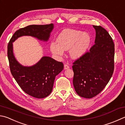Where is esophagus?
<instances>
[{"mask_svg":"<svg viewBox=\"0 0 125 125\" xmlns=\"http://www.w3.org/2000/svg\"><path fill=\"white\" fill-rule=\"evenodd\" d=\"M64 69H67L69 68V65L68 64H65L64 65Z\"/></svg>","mask_w":125,"mask_h":125,"instance_id":"34e87169","label":"esophagus"}]
</instances>
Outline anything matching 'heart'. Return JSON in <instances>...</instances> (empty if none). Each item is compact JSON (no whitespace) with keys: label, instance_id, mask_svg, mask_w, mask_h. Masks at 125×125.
Instances as JSON below:
<instances>
[{"label":"heart","instance_id":"obj_1","mask_svg":"<svg viewBox=\"0 0 125 125\" xmlns=\"http://www.w3.org/2000/svg\"><path fill=\"white\" fill-rule=\"evenodd\" d=\"M57 44L52 42L50 49L52 52L59 56L63 54L64 51L70 49L69 53L73 59L82 57L87 51L91 42V37L87 33L82 31L65 29L57 39Z\"/></svg>","mask_w":125,"mask_h":125}]
</instances>
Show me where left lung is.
Here are the masks:
<instances>
[{"mask_svg": "<svg viewBox=\"0 0 125 125\" xmlns=\"http://www.w3.org/2000/svg\"><path fill=\"white\" fill-rule=\"evenodd\" d=\"M93 27L96 30L94 44L72 66L75 90L86 98H93L104 89L114 69L115 45L112 38L101 26Z\"/></svg>", "mask_w": 125, "mask_h": 125, "instance_id": "8db88e82", "label": "left lung"}]
</instances>
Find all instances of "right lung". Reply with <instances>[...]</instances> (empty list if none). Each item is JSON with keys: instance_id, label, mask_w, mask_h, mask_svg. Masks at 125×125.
<instances>
[{"instance_id": "1", "label": "right lung", "mask_w": 125, "mask_h": 125, "mask_svg": "<svg viewBox=\"0 0 125 125\" xmlns=\"http://www.w3.org/2000/svg\"><path fill=\"white\" fill-rule=\"evenodd\" d=\"M53 28L52 23L27 26L16 31L8 45V57L11 74L21 89L35 98H45L51 94L56 76L64 68L63 63L45 56L33 66L24 67L13 56L12 42L23 35L47 41Z\"/></svg>"}]
</instances>
